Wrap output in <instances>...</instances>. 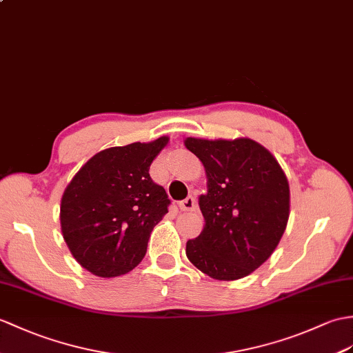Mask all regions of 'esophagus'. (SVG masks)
Returning a JSON list of instances; mask_svg holds the SVG:
<instances>
[{"instance_id":"34e87169","label":"esophagus","mask_w":353,"mask_h":353,"mask_svg":"<svg viewBox=\"0 0 353 353\" xmlns=\"http://www.w3.org/2000/svg\"><path fill=\"white\" fill-rule=\"evenodd\" d=\"M195 204H196L195 199L192 195H190V196H186L185 200L179 203V208H180V210H183V212H191V210L195 209Z\"/></svg>"}]
</instances>
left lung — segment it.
Listing matches in <instances>:
<instances>
[{
    "instance_id": "obj_1",
    "label": "left lung",
    "mask_w": 353,
    "mask_h": 353,
    "mask_svg": "<svg viewBox=\"0 0 353 353\" xmlns=\"http://www.w3.org/2000/svg\"><path fill=\"white\" fill-rule=\"evenodd\" d=\"M185 145L208 174V194L199 203L206 225L186 242V257L215 280H239L280 243L290 209L288 177L269 150L250 138H186Z\"/></svg>"
}]
</instances>
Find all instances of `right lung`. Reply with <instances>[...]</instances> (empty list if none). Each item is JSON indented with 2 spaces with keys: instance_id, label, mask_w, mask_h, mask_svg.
Here are the masks:
<instances>
[{
  "instance_id": "right-lung-1",
  "label": "right lung",
  "mask_w": 353,
  "mask_h": 353,
  "mask_svg": "<svg viewBox=\"0 0 353 353\" xmlns=\"http://www.w3.org/2000/svg\"><path fill=\"white\" fill-rule=\"evenodd\" d=\"M168 137L96 153L61 199L65 243L78 263L102 278L132 270L145 256L153 227L168 212L165 190L149 170Z\"/></svg>"
}]
</instances>
